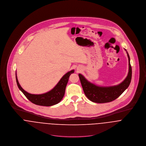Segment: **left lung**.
I'll return each instance as SVG.
<instances>
[{"instance_id": "obj_1", "label": "left lung", "mask_w": 146, "mask_h": 146, "mask_svg": "<svg viewBox=\"0 0 146 146\" xmlns=\"http://www.w3.org/2000/svg\"><path fill=\"white\" fill-rule=\"evenodd\" d=\"M126 52L129 59L128 75L125 80L117 85L108 87L97 86L88 82L82 74H79L84 92L90 101L98 104L110 102L117 98L127 88L131 82L132 70L130 57L127 51Z\"/></svg>"}]
</instances>
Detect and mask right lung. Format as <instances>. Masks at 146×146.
Masks as SVG:
<instances>
[{
  "mask_svg": "<svg viewBox=\"0 0 146 146\" xmlns=\"http://www.w3.org/2000/svg\"><path fill=\"white\" fill-rule=\"evenodd\" d=\"M74 72V70H73L66 73L53 89L42 94H32L27 93L20 86L17 79L16 73V79L19 88L30 102L36 105L51 106L58 104L62 100L69 77L70 75Z\"/></svg>",
  "mask_w": 146,
  "mask_h": 146,
  "instance_id": "add662e5",
  "label": "right lung"
}]
</instances>
